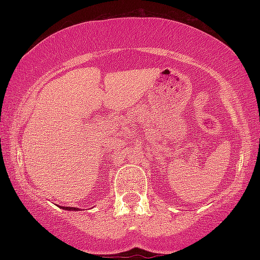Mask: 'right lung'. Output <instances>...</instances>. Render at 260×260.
<instances>
[{"mask_svg": "<svg viewBox=\"0 0 260 260\" xmlns=\"http://www.w3.org/2000/svg\"><path fill=\"white\" fill-rule=\"evenodd\" d=\"M62 209H63V210H78V208H70V207H61Z\"/></svg>", "mask_w": 260, "mask_h": 260, "instance_id": "obj_1", "label": "right lung"}]
</instances>
